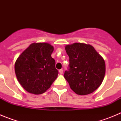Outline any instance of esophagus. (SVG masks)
Here are the masks:
<instances>
[{"instance_id": "obj_1", "label": "esophagus", "mask_w": 121, "mask_h": 121, "mask_svg": "<svg viewBox=\"0 0 121 121\" xmlns=\"http://www.w3.org/2000/svg\"><path fill=\"white\" fill-rule=\"evenodd\" d=\"M59 73L60 74H62L63 73V70H62V69H60V70H59Z\"/></svg>"}]
</instances>
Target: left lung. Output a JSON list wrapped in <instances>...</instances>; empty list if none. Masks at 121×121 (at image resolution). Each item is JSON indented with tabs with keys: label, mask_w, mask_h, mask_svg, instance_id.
Returning <instances> with one entry per match:
<instances>
[{
	"label": "left lung",
	"mask_w": 121,
	"mask_h": 121,
	"mask_svg": "<svg viewBox=\"0 0 121 121\" xmlns=\"http://www.w3.org/2000/svg\"><path fill=\"white\" fill-rule=\"evenodd\" d=\"M65 49L70 64L64 76L70 88L79 95L93 93L101 85L104 78V59L89 44L74 43L67 45Z\"/></svg>",
	"instance_id": "left-lung-1"
}]
</instances>
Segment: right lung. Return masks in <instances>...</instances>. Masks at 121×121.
Listing matches in <instances>:
<instances>
[{
  "instance_id": "right-lung-1",
  "label": "right lung",
  "mask_w": 121,
  "mask_h": 121,
  "mask_svg": "<svg viewBox=\"0 0 121 121\" xmlns=\"http://www.w3.org/2000/svg\"><path fill=\"white\" fill-rule=\"evenodd\" d=\"M53 50V46L48 43H33L16 60L17 79L28 92L43 93L57 78L59 73L51 56Z\"/></svg>"
}]
</instances>
